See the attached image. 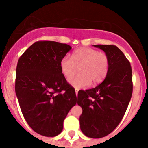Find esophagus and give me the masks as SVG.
<instances>
[{
	"label": "esophagus",
	"mask_w": 148,
	"mask_h": 148,
	"mask_svg": "<svg viewBox=\"0 0 148 148\" xmlns=\"http://www.w3.org/2000/svg\"><path fill=\"white\" fill-rule=\"evenodd\" d=\"M75 94H76V95H78V89L75 88Z\"/></svg>",
	"instance_id": "esophagus-1"
}]
</instances>
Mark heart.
<instances>
[{
    "label": "heart",
    "mask_w": 148,
    "mask_h": 148,
    "mask_svg": "<svg viewBox=\"0 0 148 148\" xmlns=\"http://www.w3.org/2000/svg\"><path fill=\"white\" fill-rule=\"evenodd\" d=\"M61 70L65 77L75 74L77 66L80 73L69 79V83L75 88H82L102 82L109 70V58L103 52L90 47H81L73 52L72 58L66 56L60 62Z\"/></svg>",
    "instance_id": "1"
}]
</instances>
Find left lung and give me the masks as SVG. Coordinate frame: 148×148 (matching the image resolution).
Here are the masks:
<instances>
[{
  "label": "left lung",
  "mask_w": 148,
  "mask_h": 148,
  "mask_svg": "<svg viewBox=\"0 0 148 148\" xmlns=\"http://www.w3.org/2000/svg\"><path fill=\"white\" fill-rule=\"evenodd\" d=\"M109 58L105 79L95 88L79 90L78 104L82 108L80 127L87 137L99 138L113 132L122 119L133 92L130 61L115 45L97 44Z\"/></svg>",
  "instance_id": "obj_1"
}]
</instances>
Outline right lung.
<instances>
[{"mask_svg":"<svg viewBox=\"0 0 148 148\" xmlns=\"http://www.w3.org/2000/svg\"><path fill=\"white\" fill-rule=\"evenodd\" d=\"M71 48L56 41H37L18 61L15 93L21 110L30 127L44 136L61 133L64 120L76 104L75 89L60 66Z\"/></svg>","mask_w":148,"mask_h":148,"instance_id":"right-lung-1","label":"right lung"}]
</instances>
